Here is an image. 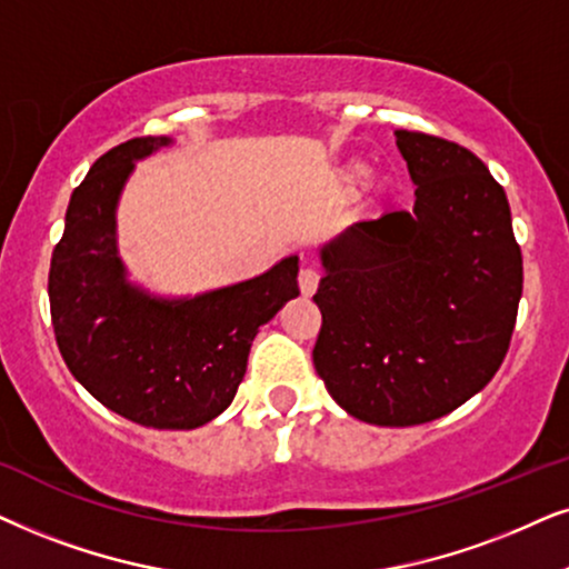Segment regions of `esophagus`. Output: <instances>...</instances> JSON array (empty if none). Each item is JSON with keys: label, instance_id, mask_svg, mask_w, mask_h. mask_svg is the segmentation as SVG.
Masks as SVG:
<instances>
[{"label": "esophagus", "instance_id": "esophagus-1", "mask_svg": "<svg viewBox=\"0 0 569 569\" xmlns=\"http://www.w3.org/2000/svg\"><path fill=\"white\" fill-rule=\"evenodd\" d=\"M317 286H320V272L312 270V268H301L299 270V289L305 297H312L317 291Z\"/></svg>", "mask_w": 569, "mask_h": 569}]
</instances>
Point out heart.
<instances>
[{
	"instance_id": "b5f03b06",
	"label": "heart",
	"mask_w": 569,
	"mask_h": 569,
	"mask_svg": "<svg viewBox=\"0 0 569 569\" xmlns=\"http://www.w3.org/2000/svg\"><path fill=\"white\" fill-rule=\"evenodd\" d=\"M363 177H367V169H363V166H351V169H346L343 171L346 189H353L356 184H361Z\"/></svg>"
}]
</instances>
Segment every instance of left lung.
I'll return each mask as SVG.
<instances>
[{"label": "left lung", "instance_id": "8db88e82", "mask_svg": "<svg viewBox=\"0 0 569 569\" xmlns=\"http://www.w3.org/2000/svg\"><path fill=\"white\" fill-rule=\"evenodd\" d=\"M413 210L353 223L322 247L317 375L353 419L416 427L497 375L515 330L522 254L510 206L458 142L396 132Z\"/></svg>", "mask_w": 569, "mask_h": 569}]
</instances>
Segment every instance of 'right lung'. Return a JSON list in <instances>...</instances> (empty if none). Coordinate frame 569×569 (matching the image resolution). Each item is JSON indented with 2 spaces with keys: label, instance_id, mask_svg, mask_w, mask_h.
Returning <instances> with one entry per match:
<instances>
[{
  "label": "right lung",
  "instance_id": "right-lung-1",
  "mask_svg": "<svg viewBox=\"0 0 569 569\" xmlns=\"http://www.w3.org/2000/svg\"><path fill=\"white\" fill-rule=\"evenodd\" d=\"M169 138H132L74 187L51 254L49 305L74 380L109 411L153 429H194L226 411L257 330L299 297V257L194 299H150L124 280L113 210L138 158Z\"/></svg>",
  "mask_w": 569,
  "mask_h": 569
}]
</instances>
